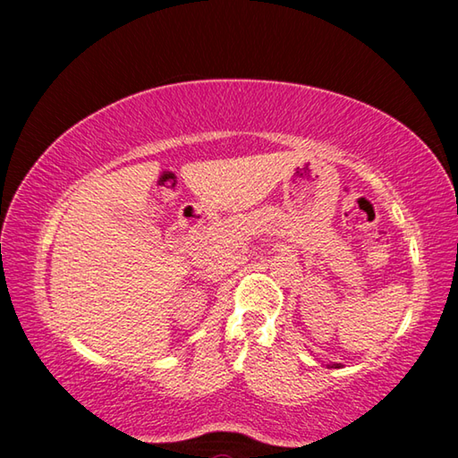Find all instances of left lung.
<instances>
[{
	"label": "left lung",
	"instance_id": "1",
	"mask_svg": "<svg viewBox=\"0 0 458 458\" xmlns=\"http://www.w3.org/2000/svg\"><path fill=\"white\" fill-rule=\"evenodd\" d=\"M327 368H341V363H327Z\"/></svg>",
	"mask_w": 458,
	"mask_h": 458
}]
</instances>
